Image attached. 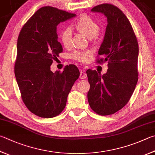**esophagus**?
Segmentation results:
<instances>
[{"mask_svg": "<svg viewBox=\"0 0 155 155\" xmlns=\"http://www.w3.org/2000/svg\"><path fill=\"white\" fill-rule=\"evenodd\" d=\"M87 74L86 72L84 71V70H81L80 72V76H79V78H81V79H85V78H87Z\"/></svg>", "mask_w": 155, "mask_h": 155, "instance_id": "1", "label": "esophagus"}]
</instances>
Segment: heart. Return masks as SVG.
I'll return each instance as SVG.
<instances>
[{
	"label": "heart",
	"mask_w": 155,
	"mask_h": 155,
	"mask_svg": "<svg viewBox=\"0 0 155 155\" xmlns=\"http://www.w3.org/2000/svg\"><path fill=\"white\" fill-rule=\"evenodd\" d=\"M74 26L78 32L85 35L87 38L92 39L99 33V26L94 19L87 15H83L75 22ZM72 37V30L71 28L67 27L61 33V41L63 45L68 48L71 46ZM91 55L90 52H75L72 58L80 61H85L87 58Z\"/></svg>",
	"instance_id": "obj_1"
}]
</instances>
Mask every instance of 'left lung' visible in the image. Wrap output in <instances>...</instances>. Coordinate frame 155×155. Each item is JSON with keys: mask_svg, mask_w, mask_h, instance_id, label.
Returning <instances> with one entry per match:
<instances>
[{"mask_svg": "<svg viewBox=\"0 0 155 155\" xmlns=\"http://www.w3.org/2000/svg\"><path fill=\"white\" fill-rule=\"evenodd\" d=\"M107 18V26L98 55L107 61L108 70L103 75L96 70H87L90 84L87 99L91 109L100 115L115 113L123 108L133 94L138 79V43L130 22L116 6L102 4L91 9Z\"/></svg>", "mask_w": 155, "mask_h": 155, "instance_id": "left-lung-1", "label": "left lung"}]
</instances>
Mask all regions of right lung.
I'll return each instance as SVG.
<instances>
[{
    "label": "right lung",
    "mask_w": 155,
    "mask_h": 155,
    "mask_svg": "<svg viewBox=\"0 0 155 155\" xmlns=\"http://www.w3.org/2000/svg\"><path fill=\"white\" fill-rule=\"evenodd\" d=\"M51 7L39 9L19 33L17 43L15 76L25 105L37 116L52 118L66 106L67 97L80 72L75 65L62 72L51 71L53 60L63 51L57 26L76 17Z\"/></svg>",
    "instance_id": "obj_1"
}]
</instances>
